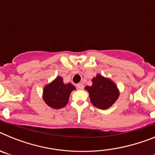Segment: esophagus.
<instances>
[{"instance_id": "obj_1", "label": "esophagus", "mask_w": 155, "mask_h": 155, "mask_svg": "<svg viewBox=\"0 0 155 155\" xmlns=\"http://www.w3.org/2000/svg\"><path fill=\"white\" fill-rule=\"evenodd\" d=\"M77 87H78V89L82 90L83 88H84V84H82V83H79V84H77Z\"/></svg>"}]
</instances>
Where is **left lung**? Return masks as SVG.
Wrapping results in <instances>:
<instances>
[{"mask_svg":"<svg viewBox=\"0 0 155 155\" xmlns=\"http://www.w3.org/2000/svg\"><path fill=\"white\" fill-rule=\"evenodd\" d=\"M89 93L91 102L100 109H107L115 103L120 95V91L114 82L98 74L92 78V85L86 86Z\"/></svg>","mask_w":155,"mask_h":155,"instance_id":"8db88e82","label":"left lung"}]
</instances>
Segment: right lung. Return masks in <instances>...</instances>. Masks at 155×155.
<instances>
[{"label":"right lung","mask_w":155,"mask_h":155,"mask_svg":"<svg viewBox=\"0 0 155 155\" xmlns=\"http://www.w3.org/2000/svg\"><path fill=\"white\" fill-rule=\"evenodd\" d=\"M75 89L74 86L71 83L64 84L62 78L59 76L45 86L42 98L50 107L55 109H61L67 105L71 91Z\"/></svg>","instance_id":"right-lung-1"}]
</instances>
